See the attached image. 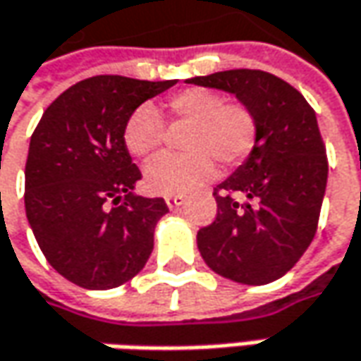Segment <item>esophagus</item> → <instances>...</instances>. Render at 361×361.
<instances>
[{
  "instance_id": "obj_1",
  "label": "esophagus",
  "mask_w": 361,
  "mask_h": 361,
  "mask_svg": "<svg viewBox=\"0 0 361 361\" xmlns=\"http://www.w3.org/2000/svg\"><path fill=\"white\" fill-rule=\"evenodd\" d=\"M164 201L169 204V209H176L185 202V197L183 195H169V197H164Z\"/></svg>"
}]
</instances>
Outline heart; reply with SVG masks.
Listing matches in <instances>:
<instances>
[{
  "instance_id": "1",
  "label": "heart",
  "mask_w": 361,
  "mask_h": 361,
  "mask_svg": "<svg viewBox=\"0 0 361 361\" xmlns=\"http://www.w3.org/2000/svg\"><path fill=\"white\" fill-rule=\"evenodd\" d=\"M169 126H187L180 148L187 152L152 162L145 174L150 192L183 195L215 174V162L235 169L257 145L259 124L243 102H225L221 94L207 88H187L173 94L162 106V118L150 104L138 106L124 124V146L136 159L157 157L166 142Z\"/></svg>"
}]
</instances>
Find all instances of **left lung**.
Returning <instances> with one entry per match:
<instances>
[{"label": "left lung", "instance_id": "1", "mask_svg": "<svg viewBox=\"0 0 361 361\" xmlns=\"http://www.w3.org/2000/svg\"><path fill=\"white\" fill-rule=\"evenodd\" d=\"M188 84L235 94L259 124L253 152L213 190L215 221L197 245L204 263L231 281L283 277L315 237L327 185V154L307 100L263 70H227Z\"/></svg>", "mask_w": 361, "mask_h": 361}]
</instances>
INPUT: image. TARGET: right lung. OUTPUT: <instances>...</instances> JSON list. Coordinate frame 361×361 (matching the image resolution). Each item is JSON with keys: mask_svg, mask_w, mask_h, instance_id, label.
<instances>
[{"mask_svg": "<svg viewBox=\"0 0 361 361\" xmlns=\"http://www.w3.org/2000/svg\"><path fill=\"white\" fill-rule=\"evenodd\" d=\"M176 80L94 76L62 92L35 126L25 162V215L48 263L84 289H112L142 269L164 199L132 195L142 178L124 124Z\"/></svg>", "mask_w": 361, "mask_h": 361, "instance_id": "add662e5", "label": "right lung"}]
</instances>
